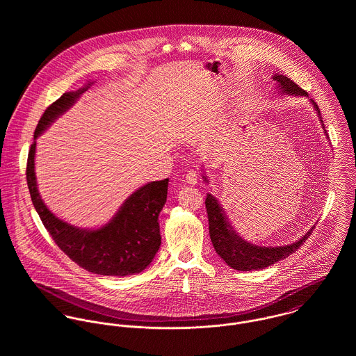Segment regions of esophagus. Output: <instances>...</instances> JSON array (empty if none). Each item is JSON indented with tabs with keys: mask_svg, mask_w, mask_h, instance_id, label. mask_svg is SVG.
Returning a JSON list of instances; mask_svg holds the SVG:
<instances>
[{
	"mask_svg": "<svg viewBox=\"0 0 356 356\" xmlns=\"http://www.w3.org/2000/svg\"><path fill=\"white\" fill-rule=\"evenodd\" d=\"M199 179H200V175H199V171H196V170H189L185 174V181L189 185H197Z\"/></svg>",
	"mask_w": 356,
	"mask_h": 356,
	"instance_id": "obj_1",
	"label": "esophagus"
}]
</instances>
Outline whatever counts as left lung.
<instances>
[{
    "label": "left lung",
    "mask_w": 356,
    "mask_h": 356,
    "mask_svg": "<svg viewBox=\"0 0 356 356\" xmlns=\"http://www.w3.org/2000/svg\"><path fill=\"white\" fill-rule=\"evenodd\" d=\"M278 86L281 88V90L286 95H293V96H308L307 92L303 90L299 85H296L292 79H289L288 76L284 75H274L273 78ZM315 104V102H312ZM315 109L319 113V108L316 105H314ZM207 181V178L203 177ZM205 208H207V213H208V223H209V236H211V241L212 245L216 251V254H219L232 268L234 270H240V271H251V270H261L266 268L271 264H274L278 260L286 259L289 254L296 252L305 240L308 238V236L312 233V227L311 230H308L305 236L291 244V245H285V247H257L248 241H244L232 227V225L229 223V218L226 216L225 211L222 209L220 204L218 203V200L212 196V195H207L205 197Z\"/></svg>",
    "instance_id": "8db88e82"
}]
</instances>
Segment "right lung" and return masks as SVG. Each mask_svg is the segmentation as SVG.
I'll use <instances>...</instances> for the list:
<instances>
[{"label": "right lung", "mask_w": 356, "mask_h": 356, "mask_svg": "<svg viewBox=\"0 0 356 356\" xmlns=\"http://www.w3.org/2000/svg\"><path fill=\"white\" fill-rule=\"evenodd\" d=\"M89 86L90 83L76 92L64 93L58 100L51 102L41 116L34 131V143L29 151L26 168L31 202L56 245L78 266L100 275L138 274L149 266L161 244L157 218L167 200L168 178L153 181L137 189L120 205L115 216L96 230L78 229L56 218L37 189L35 140Z\"/></svg>", "instance_id": "right-lung-1"}]
</instances>
